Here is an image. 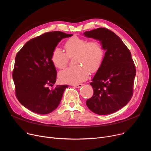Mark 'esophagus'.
Masks as SVG:
<instances>
[{
    "label": "esophagus",
    "instance_id": "obj_1",
    "mask_svg": "<svg viewBox=\"0 0 151 151\" xmlns=\"http://www.w3.org/2000/svg\"><path fill=\"white\" fill-rule=\"evenodd\" d=\"M73 86L75 87V88H81V87L83 86V84H73Z\"/></svg>",
    "mask_w": 151,
    "mask_h": 151
}]
</instances>
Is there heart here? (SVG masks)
<instances>
[{"instance_id":"heart-1","label":"heart","mask_w":151,"mask_h":151,"mask_svg":"<svg viewBox=\"0 0 151 151\" xmlns=\"http://www.w3.org/2000/svg\"><path fill=\"white\" fill-rule=\"evenodd\" d=\"M64 47L66 54L59 47L54 49L51 56L52 64L58 69H63L67 65L68 57L75 55L74 64L76 66L60 71L59 80L62 83L75 84L84 81L89 76V70L96 72L104 60V46L98 40L88 42L84 38L73 37L67 40Z\"/></svg>"}]
</instances>
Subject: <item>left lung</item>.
<instances>
[{
    "label": "left lung",
    "mask_w": 151,
    "mask_h": 151,
    "mask_svg": "<svg viewBox=\"0 0 151 151\" xmlns=\"http://www.w3.org/2000/svg\"><path fill=\"white\" fill-rule=\"evenodd\" d=\"M84 35L100 42L106 51L101 65L90 83L93 95L86 105L97 114L113 113L127 104L133 96L136 69L131 52L121 39L108 29L86 31Z\"/></svg>",
    "instance_id": "8db88e82"
}]
</instances>
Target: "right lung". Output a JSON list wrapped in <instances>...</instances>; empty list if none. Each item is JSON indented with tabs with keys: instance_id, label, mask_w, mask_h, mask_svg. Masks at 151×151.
I'll list each match as a JSON object with an SVG mask.
<instances>
[{
	"instance_id": "obj_1",
	"label": "right lung",
	"mask_w": 151,
	"mask_h": 151,
	"mask_svg": "<svg viewBox=\"0 0 151 151\" xmlns=\"http://www.w3.org/2000/svg\"><path fill=\"white\" fill-rule=\"evenodd\" d=\"M72 35L59 31L45 33L30 40L16 55L13 71L16 96L31 111L46 114L59 106L68 85L49 89L57 75L51 56L62 38Z\"/></svg>"
}]
</instances>
